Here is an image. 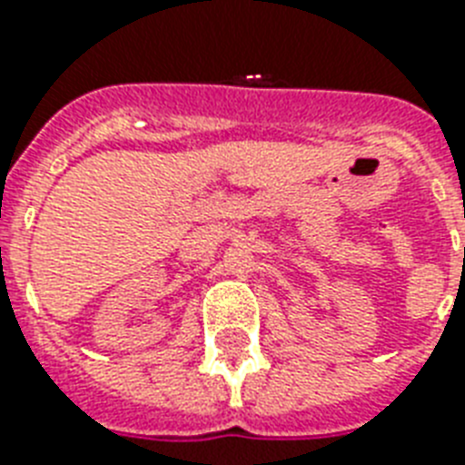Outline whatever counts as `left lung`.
Listing matches in <instances>:
<instances>
[{"label":"left lung","mask_w":465,"mask_h":465,"mask_svg":"<svg viewBox=\"0 0 465 465\" xmlns=\"http://www.w3.org/2000/svg\"><path fill=\"white\" fill-rule=\"evenodd\" d=\"M463 258H465V248H463Z\"/></svg>","instance_id":"obj_1"}]
</instances>
